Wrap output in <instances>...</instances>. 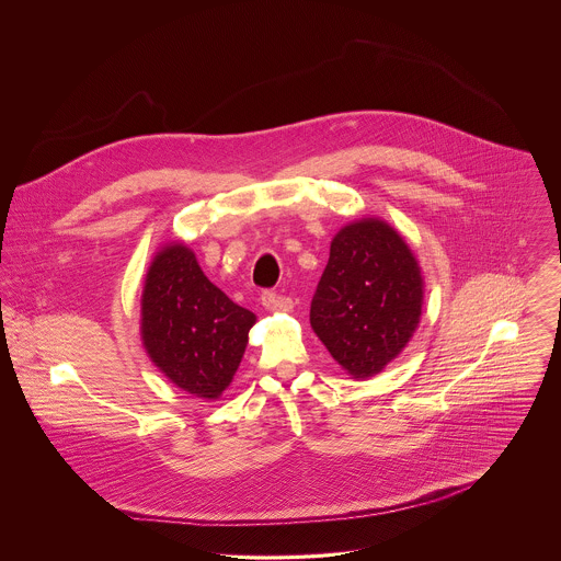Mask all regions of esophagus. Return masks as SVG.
<instances>
[{
  "mask_svg": "<svg viewBox=\"0 0 561 561\" xmlns=\"http://www.w3.org/2000/svg\"><path fill=\"white\" fill-rule=\"evenodd\" d=\"M261 305L267 309V311H291L294 309V302L291 298H285L276 291H263L261 294Z\"/></svg>",
  "mask_w": 561,
  "mask_h": 561,
  "instance_id": "esophagus-1",
  "label": "esophagus"
}]
</instances>
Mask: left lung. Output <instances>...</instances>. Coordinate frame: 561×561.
Returning a JSON list of instances; mask_svg holds the SVG:
<instances>
[{"label":"left lung","instance_id":"1","mask_svg":"<svg viewBox=\"0 0 561 561\" xmlns=\"http://www.w3.org/2000/svg\"><path fill=\"white\" fill-rule=\"evenodd\" d=\"M421 307V267L391 225L363 218L334 236L311 302V325L350 376L371 378L398 358Z\"/></svg>","mask_w":561,"mask_h":561}]
</instances>
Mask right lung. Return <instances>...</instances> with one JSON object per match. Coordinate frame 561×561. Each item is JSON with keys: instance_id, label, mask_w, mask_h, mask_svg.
Returning a JSON list of instances; mask_svg holds the SVG:
<instances>
[{"instance_id": "right-lung-1", "label": "right lung", "mask_w": 561, "mask_h": 561, "mask_svg": "<svg viewBox=\"0 0 561 561\" xmlns=\"http://www.w3.org/2000/svg\"><path fill=\"white\" fill-rule=\"evenodd\" d=\"M254 313L236 305L201 270L185 243H165L142 289V343L181 391L218 400L231 385Z\"/></svg>"}]
</instances>
